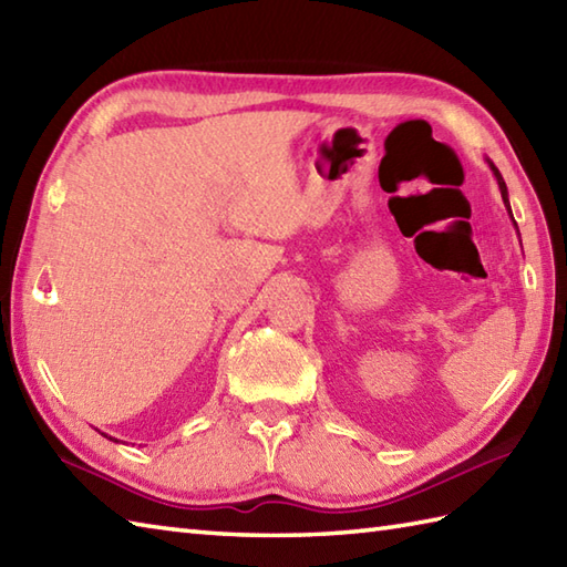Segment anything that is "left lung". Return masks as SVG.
<instances>
[{
	"label": "left lung",
	"mask_w": 567,
	"mask_h": 567,
	"mask_svg": "<svg viewBox=\"0 0 567 567\" xmlns=\"http://www.w3.org/2000/svg\"><path fill=\"white\" fill-rule=\"evenodd\" d=\"M489 163V167H492V173H495V177H497V185H499V189H502V199H504V204H507V209H509V197H507V185H504V179H502V175H499V171L495 167V163L492 161H487ZM509 214H512V209H509ZM514 219V216H512ZM516 226V224H514Z\"/></svg>",
	"instance_id": "obj_1"
}]
</instances>
